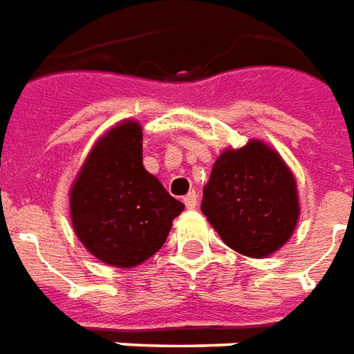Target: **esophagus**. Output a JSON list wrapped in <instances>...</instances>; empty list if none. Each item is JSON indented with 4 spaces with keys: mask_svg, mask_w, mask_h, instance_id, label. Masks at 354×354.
Wrapping results in <instances>:
<instances>
[{
    "mask_svg": "<svg viewBox=\"0 0 354 354\" xmlns=\"http://www.w3.org/2000/svg\"><path fill=\"white\" fill-rule=\"evenodd\" d=\"M183 202H185V205H187L189 209H194V207H196V204H198V194L194 192V190H192V192H189L187 196L183 198Z\"/></svg>",
    "mask_w": 354,
    "mask_h": 354,
    "instance_id": "esophagus-1",
    "label": "esophagus"
}]
</instances>
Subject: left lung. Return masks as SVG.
I'll use <instances>...</instances> for the list:
<instances>
[{
  "label": "left lung",
  "mask_w": 354,
  "mask_h": 354,
  "mask_svg": "<svg viewBox=\"0 0 354 354\" xmlns=\"http://www.w3.org/2000/svg\"><path fill=\"white\" fill-rule=\"evenodd\" d=\"M202 213L229 248L263 259L278 252L297 227V183L277 150L250 139L242 149H225L217 156Z\"/></svg>",
  "instance_id": "left-lung-1"
}]
</instances>
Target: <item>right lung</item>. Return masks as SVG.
I'll return each instance as SVG.
<instances>
[{
    "label": "right lung",
    "instance_id": "right-lung-1",
    "mask_svg": "<svg viewBox=\"0 0 354 354\" xmlns=\"http://www.w3.org/2000/svg\"><path fill=\"white\" fill-rule=\"evenodd\" d=\"M185 204L142 165V127L122 120L93 145L70 189V219L99 261L131 269L164 245Z\"/></svg>",
    "mask_w": 354,
    "mask_h": 354
}]
</instances>
